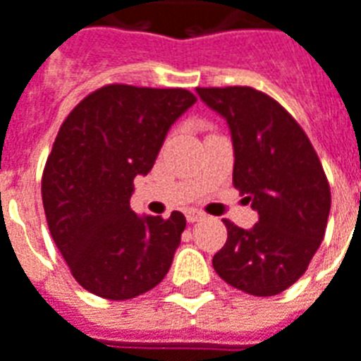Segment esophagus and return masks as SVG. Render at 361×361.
<instances>
[{"label":"esophagus","mask_w":361,"mask_h":361,"mask_svg":"<svg viewBox=\"0 0 361 361\" xmlns=\"http://www.w3.org/2000/svg\"><path fill=\"white\" fill-rule=\"evenodd\" d=\"M203 216H205V215H203L202 211H196V209H188V211H186V221H188V222L202 221Z\"/></svg>","instance_id":"34e87169"}]
</instances>
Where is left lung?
<instances>
[{
    "label": "left lung",
    "mask_w": 361,
    "mask_h": 361,
    "mask_svg": "<svg viewBox=\"0 0 361 361\" xmlns=\"http://www.w3.org/2000/svg\"><path fill=\"white\" fill-rule=\"evenodd\" d=\"M200 99L226 119L234 146L232 183L259 221L240 228L213 257L222 280L270 297L291 287L324 240L331 192L310 140L287 110L251 87H197Z\"/></svg>",
    "instance_id": "obj_1"
}]
</instances>
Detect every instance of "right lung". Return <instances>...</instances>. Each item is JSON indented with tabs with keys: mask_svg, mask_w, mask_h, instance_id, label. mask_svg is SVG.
I'll use <instances>...</instances> for the list:
<instances>
[{
	"mask_svg": "<svg viewBox=\"0 0 361 361\" xmlns=\"http://www.w3.org/2000/svg\"><path fill=\"white\" fill-rule=\"evenodd\" d=\"M196 102L186 89L106 85L81 100L56 135L42 178L49 232L83 289L126 300L169 272L183 213L131 209L133 180L148 175L171 126Z\"/></svg>",
	"mask_w": 361,
	"mask_h": 361,
	"instance_id": "obj_1",
	"label": "right lung"
}]
</instances>
